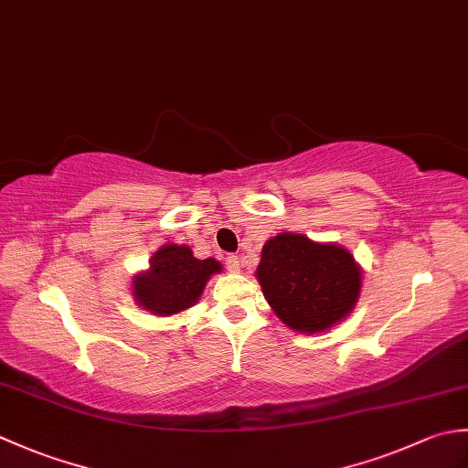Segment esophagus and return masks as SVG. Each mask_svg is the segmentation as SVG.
<instances>
[{
  "label": "esophagus",
  "mask_w": 468,
  "mask_h": 468,
  "mask_svg": "<svg viewBox=\"0 0 468 468\" xmlns=\"http://www.w3.org/2000/svg\"><path fill=\"white\" fill-rule=\"evenodd\" d=\"M225 265H227V270L233 271V273L241 270L239 257H237V255H227V257H225Z\"/></svg>",
  "instance_id": "obj_1"
}]
</instances>
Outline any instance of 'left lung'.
<instances>
[{"mask_svg": "<svg viewBox=\"0 0 468 468\" xmlns=\"http://www.w3.org/2000/svg\"><path fill=\"white\" fill-rule=\"evenodd\" d=\"M255 277L275 315L307 335L346 320L362 292V267L346 247L292 231L265 241Z\"/></svg>", "mask_w": 468, "mask_h": 468, "instance_id": "1", "label": "left lung"}]
</instances>
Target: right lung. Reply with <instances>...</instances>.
Returning <instances> with one entry per match:
<instances>
[{
  "label": "right lung",
  "instance_id": "obj_1",
  "mask_svg": "<svg viewBox=\"0 0 468 468\" xmlns=\"http://www.w3.org/2000/svg\"><path fill=\"white\" fill-rule=\"evenodd\" d=\"M221 271L223 265L213 257L197 260L191 247L166 243L151 257L148 270L133 277V297L156 317L176 315L193 307L211 275Z\"/></svg>",
  "mask_w": 468,
  "mask_h": 468
}]
</instances>
